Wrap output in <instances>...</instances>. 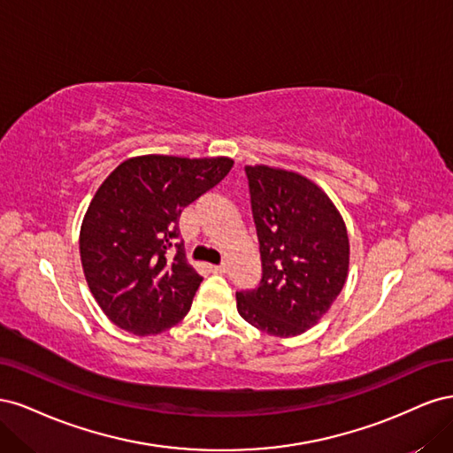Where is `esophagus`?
<instances>
[{
    "mask_svg": "<svg viewBox=\"0 0 453 453\" xmlns=\"http://www.w3.org/2000/svg\"><path fill=\"white\" fill-rule=\"evenodd\" d=\"M210 270H211L213 273H225V272H226V265H225V263H221V265H211Z\"/></svg>",
    "mask_w": 453,
    "mask_h": 453,
    "instance_id": "34e87169",
    "label": "esophagus"
}]
</instances>
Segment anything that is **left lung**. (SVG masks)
<instances>
[{
	"instance_id": "8db88e82",
	"label": "left lung",
	"mask_w": 453,
	"mask_h": 453,
	"mask_svg": "<svg viewBox=\"0 0 453 453\" xmlns=\"http://www.w3.org/2000/svg\"><path fill=\"white\" fill-rule=\"evenodd\" d=\"M263 278L236 293L242 318L272 336L306 333L348 278L349 240L336 205L308 177L245 166Z\"/></svg>"
}]
</instances>
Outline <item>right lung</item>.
Listing matches in <instances>:
<instances>
[{"instance_id": "right-lung-1", "label": "right lung", "mask_w": 453, "mask_h": 453, "mask_svg": "<svg viewBox=\"0 0 453 453\" xmlns=\"http://www.w3.org/2000/svg\"><path fill=\"white\" fill-rule=\"evenodd\" d=\"M232 164L226 157H134L96 190L81 225V263L96 303L117 326L149 336L185 318L202 276L187 263L177 223Z\"/></svg>"}]
</instances>
